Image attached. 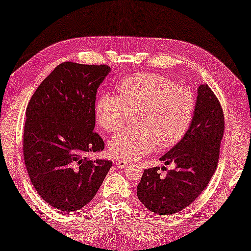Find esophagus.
<instances>
[{
  "label": "esophagus",
  "instance_id": "1",
  "mask_svg": "<svg viewBox=\"0 0 251 251\" xmlns=\"http://www.w3.org/2000/svg\"><path fill=\"white\" fill-rule=\"evenodd\" d=\"M115 164H116V166L120 169H125L128 166L127 162L125 161V160H116V161H115Z\"/></svg>",
  "mask_w": 251,
  "mask_h": 251
}]
</instances>
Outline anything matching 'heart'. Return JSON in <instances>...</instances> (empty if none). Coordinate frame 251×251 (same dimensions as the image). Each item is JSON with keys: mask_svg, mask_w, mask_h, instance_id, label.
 Wrapping results in <instances>:
<instances>
[{"mask_svg": "<svg viewBox=\"0 0 251 251\" xmlns=\"http://www.w3.org/2000/svg\"><path fill=\"white\" fill-rule=\"evenodd\" d=\"M117 89L119 96L104 94L97 100L98 126L106 132H116L131 114H137V127L120 131L110 139L109 150L114 157L137 159L156 145L171 148L184 138L196 110L192 91L157 74L127 76Z\"/></svg>", "mask_w": 251, "mask_h": 251, "instance_id": "1", "label": "heart"}]
</instances>
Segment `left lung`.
<instances>
[{
    "label": "left lung",
    "instance_id": "obj_1",
    "mask_svg": "<svg viewBox=\"0 0 251 251\" xmlns=\"http://www.w3.org/2000/svg\"><path fill=\"white\" fill-rule=\"evenodd\" d=\"M224 128L220 101L207 84H201L188 132L159 158L165 165L174 162L176 168L168 171L165 177L160 175L159 167L147 169L141 176L137 196L144 206L154 213L169 215L191 205L216 170Z\"/></svg>",
    "mask_w": 251,
    "mask_h": 251
}]
</instances>
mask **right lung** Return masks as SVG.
Returning <instances> with one entry per match:
<instances>
[{"mask_svg":"<svg viewBox=\"0 0 251 251\" xmlns=\"http://www.w3.org/2000/svg\"><path fill=\"white\" fill-rule=\"evenodd\" d=\"M109 65L59 64L38 86L26 109L23 155L36 191L61 211H77L96 195L112 167L90 160L104 142L95 128V101Z\"/></svg>","mask_w":251,"mask_h":251,"instance_id":"right-lung-1","label":"right lung"}]
</instances>
